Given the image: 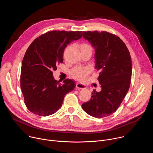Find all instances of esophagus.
Segmentation results:
<instances>
[{"label":"esophagus","mask_w":153,"mask_h":153,"mask_svg":"<svg viewBox=\"0 0 153 153\" xmlns=\"http://www.w3.org/2000/svg\"><path fill=\"white\" fill-rule=\"evenodd\" d=\"M76 88L78 90H81V89H85L86 88V86L80 83H77L76 85Z\"/></svg>","instance_id":"esophagus-1"}]
</instances>
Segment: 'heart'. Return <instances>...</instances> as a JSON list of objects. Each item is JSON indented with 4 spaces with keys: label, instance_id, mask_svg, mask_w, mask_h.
Returning a JSON list of instances; mask_svg holds the SVG:
<instances>
[{
    "label": "heart",
    "instance_id": "heart-1",
    "mask_svg": "<svg viewBox=\"0 0 153 153\" xmlns=\"http://www.w3.org/2000/svg\"><path fill=\"white\" fill-rule=\"evenodd\" d=\"M79 47L82 53L86 52V51H90L92 53L93 47L88 43H86V42L82 43L79 45ZM68 49V48L66 49V51ZM90 70L88 67H76L70 70V74L72 77L76 79L82 80L84 79L86 76H88L90 74Z\"/></svg>",
    "mask_w": 153,
    "mask_h": 153
}]
</instances>
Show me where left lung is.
<instances>
[{"mask_svg":"<svg viewBox=\"0 0 153 153\" xmlns=\"http://www.w3.org/2000/svg\"><path fill=\"white\" fill-rule=\"evenodd\" d=\"M83 37L96 49V68L102 90H94L89 101L82 105L89 115L103 118L114 113L125 98L131 83L132 62L125 43L107 31H83Z\"/></svg>","mask_w":153,"mask_h":153,"instance_id":"8db88e82","label":"left lung"}]
</instances>
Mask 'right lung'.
I'll return each mask as SVG.
<instances>
[{
  "mask_svg": "<svg viewBox=\"0 0 153 153\" xmlns=\"http://www.w3.org/2000/svg\"><path fill=\"white\" fill-rule=\"evenodd\" d=\"M82 31H49L35 39L22 63L20 88L28 110L40 116L55 113L60 108L65 95L76 83L67 79L60 84L54 79L53 71L63 63L64 50L82 36Z\"/></svg>",
  "mask_w": 153,
  "mask_h": 153,
  "instance_id": "1",
  "label": "right lung"
}]
</instances>
